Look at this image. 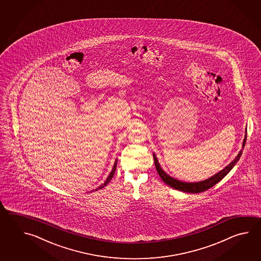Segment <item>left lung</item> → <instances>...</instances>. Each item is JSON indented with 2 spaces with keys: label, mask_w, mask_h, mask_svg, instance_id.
Segmentation results:
<instances>
[{
  "label": "left lung",
  "mask_w": 261,
  "mask_h": 261,
  "mask_svg": "<svg viewBox=\"0 0 261 261\" xmlns=\"http://www.w3.org/2000/svg\"><path fill=\"white\" fill-rule=\"evenodd\" d=\"M246 137H247V128H245V135H244V141H243V145H242V149L240 150L238 155H236V158L233 160L227 166L225 167L223 170L220 172H217L215 175H213L208 179H205L203 181H200V182H183L180 181L178 179L172 177L171 175H169L162 168H161L160 162L156 159V155L153 154L154 155V161H155V166L159 175L161 176L162 181L164 183L168 185L169 187H171L172 189H177L182 192H186V193H192V194H196V193H200L203 192L207 189H211L212 187H214L216 184L220 182L223 178L227 175L228 172L232 170L233 167L236 165V163L238 162L241 155L243 154V150L245 145V142H246Z\"/></svg>",
  "instance_id": "1"
}]
</instances>
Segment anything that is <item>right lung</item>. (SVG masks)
I'll return each instance as SVG.
<instances>
[{"label": "right lung", "instance_id": "obj_1", "mask_svg": "<svg viewBox=\"0 0 261 261\" xmlns=\"http://www.w3.org/2000/svg\"><path fill=\"white\" fill-rule=\"evenodd\" d=\"M117 159L115 161V163H114V166H113V169H112L111 172L109 173V175H108V177L106 178V181H105V183L101 184L99 188H97V189H93L92 191H95V190H98V189H101L102 188H105L107 184L109 183L110 181H111L112 178L114 176V174H115V172H116V169H117ZM92 191H90V192H92Z\"/></svg>", "mask_w": 261, "mask_h": 261}]
</instances>
